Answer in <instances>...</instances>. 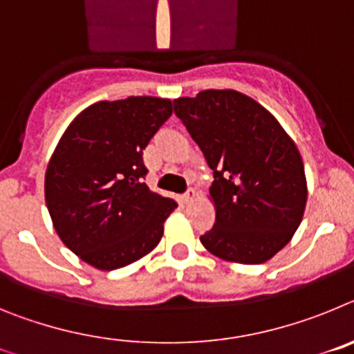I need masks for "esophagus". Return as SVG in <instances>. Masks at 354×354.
Here are the masks:
<instances>
[{"instance_id":"34e87169","label":"esophagus","mask_w":354,"mask_h":354,"mask_svg":"<svg viewBox=\"0 0 354 354\" xmlns=\"http://www.w3.org/2000/svg\"><path fill=\"white\" fill-rule=\"evenodd\" d=\"M195 198H196V192H195V189H187V192L184 193L183 196H180V202H183L184 205H189V204H192V202H195Z\"/></svg>"}]
</instances>
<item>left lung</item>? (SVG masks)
Instances as JSON below:
<instances>
[{
  "mask_svg": "<svg viewBox=\"0 0 354 354\" xmlns=\"http://www.w3.org/2000/svg\"><path fill=\"white\" fill-rule=\"evenodd\" d=\"M174 109L214 171L216 223L202 245L228 262L270 261L305 212L308 189L296 143L264 106L237 90L179 97Z\"/></svg>",
  "mask_w": 354,
  "mask_h": 354,
  "instance_id": "8db88e82",
  "label": "left lung"
}]
</instances>
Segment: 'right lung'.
Here are the masks:
<instances>
[{
    "mask_svg": "<svg viewBox=\"0 0 354 354\" xmlns=\"http://www.w3.org/2000/svg\"><path fill=\"white\" fill-rule=\"evenodd\" d=\"M171 111L161 97L99 101L68 124L49 159L44 193L53 227L95 270L133 264L161 241L177 202L142 183V156Z\"/></svg>",
    "mask_w": 354,
    "mask_h": 354,
    "instance_id": "add662e5",
    "label": "right lung"
}]
</instances>
